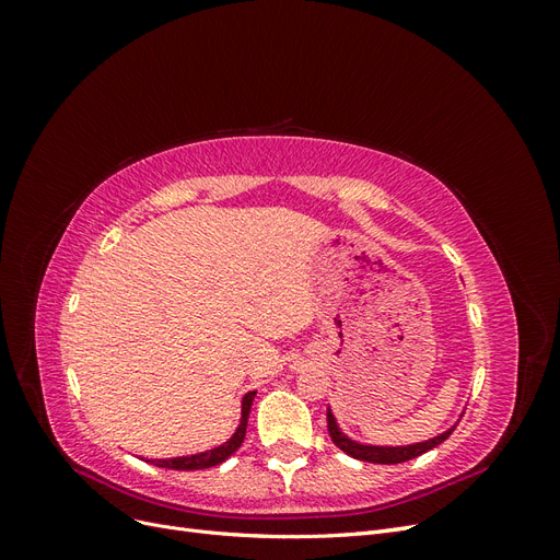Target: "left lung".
<instances>
[{"label":"left lung","mask_w":560,"mask_h":560,"mask_svg":"<svg viewBox=\"0 0 560 560\" xmlns=\"http://www.w3.org/2000/svg\"><path fill=\"white\" fill-rule=\"evenodd\" d=\"M327 428H329L331 442H334L338 448H341L343 453L352 455L354 460L376 463V465H397V463L413 460V457H418V455H422V453H428V451H432L434 446L446 442V439L451 436V432L455 430V425H453V428H448L446 432L428 439V442L406 444V446H374V444H360V442H354V439H350L348 434H343V430L338 428V422H336L331 409H327Z\"/></svg>","instance_id":"1"}]
</instances>
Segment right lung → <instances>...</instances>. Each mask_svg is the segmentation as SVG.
I'll return each instance as SVG.
<instances>
[{
  "mask_svg": "<svg viewBox=\"0 0 560 560\" xmlns=\"http://www.w3.org/2000/svg\"><path fill=\"white\" fill-rule=\"evenodd\" d=\"M254 389L243 397L241 404V422L235 432L231 434L229 442H224L222 446H214L210 451H202V453H194V455H182V457H167V460H147L156 467H165V469H208L214 467L219 463H224L226 457H231L235 451L241 448V444L245 442V430H247V418H249V409H252V401H254Z\"/></svg>",
  "mask_w": 560,
  "mask_h": 560,
  "instance_id": "obj_1",
  "label": "right lung"
}]
</instances>
